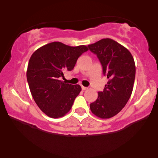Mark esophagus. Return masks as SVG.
Wrapping results in <instances>:
<instances>
[{
  "label": "esophagus",
  "mask_w": 158,
  "mask_h": 158,
  "mask_svg": "<svg viewBox=\"0 0 158 158\" xmlns=\"http://www.w3.org/2000/svg\"><path fill=\"white\" fill-rule=\"evenodd\" d=\"M81 89H82V90H85L88 89V88L87 87H84V86H81Z\"/></svg>",
  "instance_id": "esophagus-1"
}]
</instances>
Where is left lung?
I'll use <instances>...</instances> for the list:
<instances>
[{"mask_svg":"<svg viewBox=\"0 0 158 158\" xmlns=\"http://www.w3.org/2000/svg\"><path fill=\"white\" fill-rule=\"evenodd\" d=\"M88 47L97 56L108 79L103 91L98 92L97 100L90 103V110L99 118H110L124 108L131 95L136 73L134 58L128 49L110 39Z\"/></svg>","mask_w":158,"mask_h":158,"instance_id":"8db88e82","label":"left lung"}]
</instances>
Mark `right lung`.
Returning <instances> with one entry per match:
<instances>
[{
  "mask_svg": "<svg viewBox=\"0 0 158 158\" xmlns=\"http://www.w3.org/2000/svg\"><path fill=\"white\" fill-rule=\"evenodd\" d=\"M85 45L70 47L55 41L36 50L29 61L27 79L39 108L51 118L64 117L81 90L79 85L60 80L64 70H72L78 58L88 51Z\"/></svg>",
  "mask_w": 158,
  "mask_h": 158,
  "instance_id": "obj_1",
  "label": "right lung"
}]
</instances>
